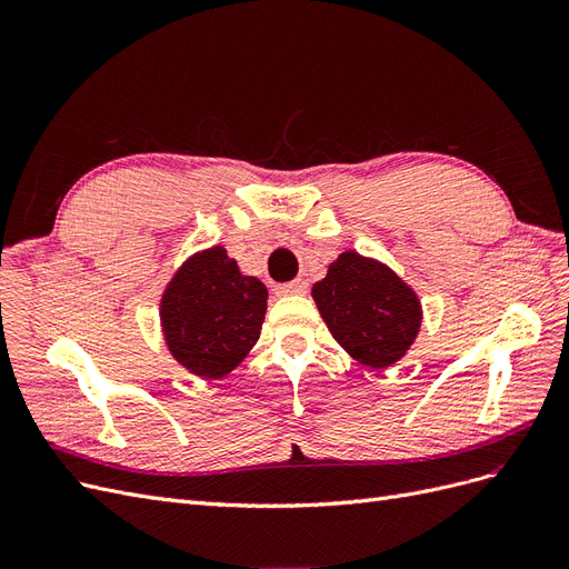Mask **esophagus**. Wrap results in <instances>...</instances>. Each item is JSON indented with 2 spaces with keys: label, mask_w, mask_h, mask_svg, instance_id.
Here are the masks:
<instances>
[{
  "label": "esophagus",
  "mask_w": 569,
  "mask_h": 569,
  "mask_svg": "<svg viewBox=\"0 0 569 569\" xmlns=\"http://www.w3.org/2000/svg\"><path fill=\"white\" fill-rule=\"evenodd\" d=\"M308 289V282L306 280H291V282H284V284H278V295L287 297V295H306Z\"/></svg>",
  "instance_id": "esophagus-1"
}]
</instances>
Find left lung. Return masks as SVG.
I'll list each match as a JSON object with an SVG mask.
<instances>
[{
    "label": "left lung",
    "mask_w": 569,
    "mask_h": 569,
    "mask_svg": "<svg viewBox=\"0 0 569 569\" xmlns=\"http://www.w3.org/2000/svg\"><path fill=\"white\" fill-rule=\"evenodd\" d=\"M339 347L360 366L387 370L399 363L422 325V303L389 266L343 251L311 289Z\"/></svg>",
    "instance_id": "obj_1"
}]
</instances>
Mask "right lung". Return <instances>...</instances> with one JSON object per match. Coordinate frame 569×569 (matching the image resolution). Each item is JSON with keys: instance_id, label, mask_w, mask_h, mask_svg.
<instances>
[{"instance_id": "obj_1", "label": "right lung", "mask_w": 569, "mask_h": 569, "mask_svg": "<svg viewBox=\"0 0 569 569\" xmlns=\"http://www.w3.org/2000/svg\"><path fill=\"white\" fill-rule=\"evenodd\" d=\"M266 284L242 274L222 247L189 256L166 284L161 330L178 363L201 380L232 372L261 337Z\"/></svg>"}]
</instances>
